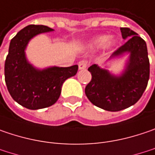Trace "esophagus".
Returning <instances> with one entry per match:
<instances>
[{
  "label": "esophagus",
  "instance_id": "obj_1",
  "mask_svg": "<svg viewBox=\"0 0 155 155\" xmlns=\"http://www.w3.org/2000/svg\"><path fill=\"white\" fill-rule=\"evenodd\" d=\"M87 61L85 60V59H83V60H81L80 62H79V64H78V66H79V69L80 70H83V69H86L87 67Z\"/></svg>",
  "mask_w": 155,
  "mask_h": 155
}]
</instances>
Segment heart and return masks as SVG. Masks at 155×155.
Returning <instances> with one entry per match:
<instances>
[{
  "label": "heart",
  "instance_id": "1",
  "mask_svg": "<svg viewBox=\"0 0 155 155\" xmlns=\"http://www.w3.org/2000/svg\"><path fill=\"white\" fill-rule=\"evenodd\" d=\"M110 36L108 35H102V36H99L96 38H94L92 41L89 43L88 46L89 48L91 49H100V48H103L107 45H114L115 44V41L114 40H110Z\"/></svg>",
  "mask_w": 155,
  "mask_h": 155
}]
</instances>
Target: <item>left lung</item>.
<instances>
[{"label":"left lung","mask_w":155,"mask_h":155,"mask_svg":"<svg viewBox=\"0 0 155 155\" xmlns=\"http://www.w3.org/2000/svg\"><path fill=\"white\" fill-rule=\"evenodd\" d=\"M126 43L114 51L110 59L129 55L124 70L115 75L94 64L88 68L92 79L85 87L88 100L108 111H119L135 104L147 88L150 65L145 40L129 28H120Z\"/></svg>","instance_id":"left-lung-1"}]
</instances>
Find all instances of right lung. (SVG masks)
I'll use <instances>...</instances> for the list:
<instances>
[{
	"instance_id": "add662e5",
	"label": "right lung",
	"mask_w": 155,
	"mask_h": 155,
	"mask_svg": "<svg viewBox=\"0 0 155 155\" xmlns=\"http://www.w3.org/2000/svg\"><path fill=\"white\" fill-rule=\"evenodd\" d=\"M45 25H28L11 39L5 60V81L8 90L16 103L29 110L50 107L59 99L61 87L74 76L78 66L50 67L38 69L26 58L25 50L30 40L38 34L53 31Z\"/></svg>"
}]
</instances>
